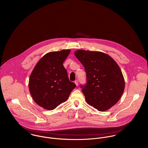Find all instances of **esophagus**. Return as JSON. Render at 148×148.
Masks as SVG:
<instances>
[{
  "label": "esophagus",
  "mask_w": 148,
  "mask_h": 148,
  "mask_svg": "<svg viewBox=\"0 0 148 148\" xmlns=\"http://www.w3.org/2000/svg\"><path fill=\"white\" fill-rule=\"evenodd\" d=\"M74 83H75V84L76 85V86H78V80H75Z\"/></svg>",
  "instance_id": "esophagus-1"
}]
</instances>
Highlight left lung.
<instances>
[{
    "label": "left lung",
    "instance_id": "left-lung-1",
    "mask_svg": "<svg viewBox=\"0 0 148 148\" xmlns=\"http://www.w3.org/2000/svg\"><path fill=\"white\" fill-rule=\"evenodd\" d=\"M75 55L84 66L86 83L80 85L86 103L99 111H106L121 98L125 81L117 63L99 51L77 50Z\"/></svg>",
    "mask_w": 148,
    "mask_h": 148
}]
</instances>
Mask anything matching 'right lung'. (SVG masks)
Masks as SVG:
<instances>
[{"label":"right lung","instance_id":"obj_1","mask_svg":"<svg viewBox=\"0 0 148 148\" xmlns=\"http://www.w3.org/2000/svg\"><path fill=\"white\" fill-rule=\"evenodd\" d=\"M71 51L64 49L45 54L33 69L29 90L35 102L53 110L68 99L76 84L69 81L63 63Z\"/></svg>","mask_w":148,"mask_h":148}]
</instances>
